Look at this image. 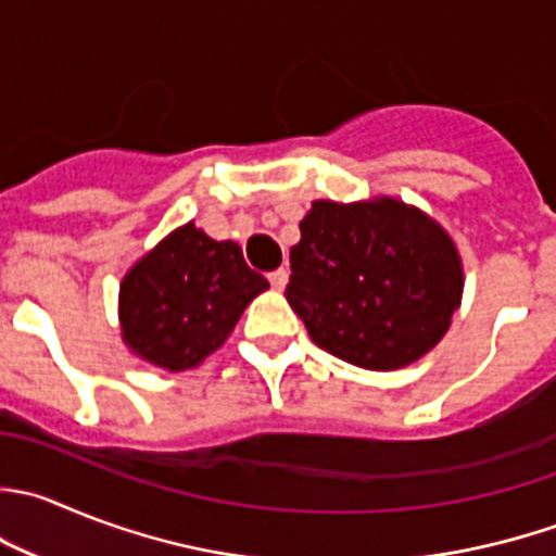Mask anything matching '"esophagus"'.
Returning <instances> with one entry per match:
<instances>
[{"mask_svg": "<svg viewBox=\"0 0 556 556\" xmlns=\"http://www.w3.org/2000/svg\"><path fill=\"white\" fill-rule=\"evenodd\" d=\"M268 282H271V288L282 290L285 285H288V271H285V268H277V271L268 274Z\"/></svg>", "mask_w": 556, "mask_h": 556, "instance_id": "34e87169", "label": "esophagus"}]
</instances>
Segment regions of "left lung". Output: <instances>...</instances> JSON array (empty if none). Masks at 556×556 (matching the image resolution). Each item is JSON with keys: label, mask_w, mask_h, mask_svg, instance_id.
Wrapping results in <instances>:
<instances>
[{"label": "left lung", "mask_w": 556, "mask_h": 556, "mask_svg": "<svg viewBox=\"0 0 556 556\" xmlns=\"http://www.w3.org/2000/svg\"><path fill=\"white\" fill-rule=\"evenodd\" d=\"M299 228L285 299L317 348L388 371L443 339L465 274L456 244L432 217L396 198L315 201Z\"/></svg>", "instance_id": "8db88e82"}]
</instances>
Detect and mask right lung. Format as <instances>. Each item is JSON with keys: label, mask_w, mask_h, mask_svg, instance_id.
<instances>
[{"label": "right lung", "mask_w": 556, "mask_h": 556, "mask_svg": "<svg viewBox=\"0 0 556 556\" xmlns=\"http://www.w3.org/2000/svg\"><path fill=\"white\" fill-rule=\"evenodd\" d=\"M266 288L236 241H214L187 223L122 279V339L160 369H192L230 337L247 304Z\"/></svg>", "instance_id": "right-lung-1"}]
</instances>
